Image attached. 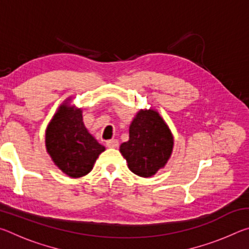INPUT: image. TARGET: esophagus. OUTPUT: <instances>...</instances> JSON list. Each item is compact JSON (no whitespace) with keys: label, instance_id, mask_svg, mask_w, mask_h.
<instances>
[{"label":"esophagus","instance_id":"34e87169","mask_svg":"<svg viewBox=\"0 0 249 249\" xmlns=\"http://www.w3.org/2000/svg\"><path fill=\"white\" fill-rule=\"evenodd\" d=\"M107 146L108 147V148H116V147L119 146V141H116V140L107 141Z\"/></svg>","mask_w":249,"mask_h":249}]
</instances>
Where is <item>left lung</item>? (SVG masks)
<instances>
[{
  "label": "left lung",
  "mask_w": 249,
  "mask_h": 249,
  "mask_svg": "<svg viewBox=\"0 0 249 249\" xmlns=\"http://www.w3.org/2000/svg\"><path fill=\"white\" fill-rule=\"evenodd\" d=\"M174 148L169 127L153 108L141 109L129 125V140L120 147L121 154L135 175L148 178L165 167Z\"/></svg>",
  "instance_id": "8db88e82"
}]
</instances>
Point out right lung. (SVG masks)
<instances>
[{
    "label": "right lung",
    "instance_id": "obj_1",
    "mask_svg": "<svg viewBox=\"0 0 249 249\" xmlns=\"http://www.w3.org/2000/svg\"><path fill=\"white\" fill-rule=\"evenodd\" d=\"M69 99L59 107L46 129V149L59 169L71 178L89 174L105 147L88 132L82 109L70 107Z\"/></svg>",
    "mask_w": 249,
    "mask_h": 249
}]
</instances>
